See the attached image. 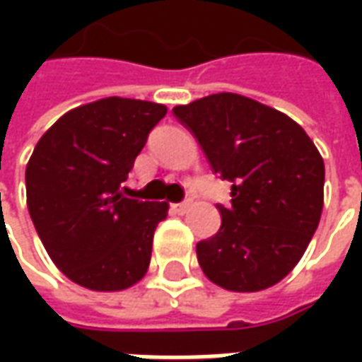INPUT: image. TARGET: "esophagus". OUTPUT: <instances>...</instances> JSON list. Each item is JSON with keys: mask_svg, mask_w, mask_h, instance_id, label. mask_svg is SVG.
I'll list each match as a JSON object with an SVG mask.
<instances>
[{"mask_svg": "<svg viewBox=\"0 0 362 362\" xmlns=\"http://www.w3.org/2000/svg\"><path fill=\"white\" fill-rule=\"evenodd\" d=\"M189 207H192V202H189V199H184V202H180V204H173V209L178 213V215H184V213L188 211Z\"/></svg>", "mask_w": 362, "mask_h": 362, "instance_id": "1", "label": "esophagus"}]
</instances>
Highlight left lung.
Here are the masks:
<instances>
[{"label": "left lung", "mask_w": 362, "mask_h": 362, "mask_svg": "<svg viewBox=\"0 0 362 362\" xmlns=\"http://www.w3.org/2000/svg\"><path fill=\"white\" fill-rule=\"evenodd\" d=\"M207 163L230 182L221 227L197 243V262L219 287L238 293L279 283L303 258L324 205V160L296 122L266 104L219 93L176 106Z\"/></svg>", "instance_id": "8db88e82"}]
</instances>
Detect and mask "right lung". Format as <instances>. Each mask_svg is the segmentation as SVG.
<instances>
[{"mask_svg": "<svg viewBox=\"0 0 362 362\" xmlns=\"http://www.w3.org/2000/svg\"><path fill=\"white\" fill-rule=\"evenodd\" d=\"M166 106L110 96L67 112L28 160L27 205L52 262L93 291L141 279L166 202L127 197V173Z\"/></svg>", "mask_w": 362, "mask_h": 362, "instance_id": "right-lung-1", "label": "right lung"}]
</instances>
